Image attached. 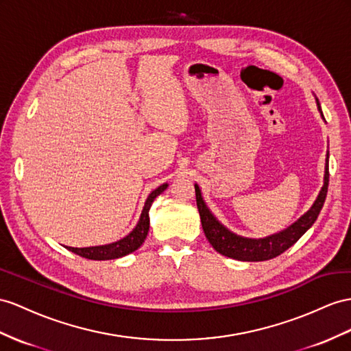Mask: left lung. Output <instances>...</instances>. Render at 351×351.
Listing matches in <instances>:
<instances>
[{
    "label": "left lung",
    "instance_id": "8db88e82",
    "mask_svg": "<svg viewBox=\"0 0 351 351\" xmlns=\"http://www.w3.org/2000/svg\"><path fill=\"white\" fill-rule=\"evenodd\" d=\"M317 105L322 112L319 101H317ZM328 184H329V163L326 160L325 184H323L322 191L317 197V200L311 206V209L289 228L278 232V234L269 236L265 239H258V240L236 236L234 232H231L226 227H222L221 223L213 218V215L209 212V209L206 208L199 186L195 185L194 186L195 202H197V208H199L204 236L209 240V243L213 246V249L217 250V252H219L223 256L239 259V261L255 263V261H267V259L276 258L280 254H283L285 250L289 249L292 245H295L296 241L301 239L304 232L313 226L314 221L317 219L319 213L323 208V203L326 200Z\"/></svg>",
    "mask_w": 351,
    "mask_h": 351
}]
</instances>
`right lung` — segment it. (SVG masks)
<instances>
[{"instance_id": "right-lung-1", "label": "right lung", "mask_w": 351, "mask_h": 351, "mask_svg": "<svg viewBox=\"0 0 351 351\" xmlns=\"http://www.w3.org/2000/svg\"><path fill=\"white\" fill-rule=\"evenodd\" d=\"M167 188V184L160 185L156 188L154 191L149 194V197L145 202V206H143V210L141 213V219L138 222V226L133 228L129 236H125L124 239L115 241V243L111 245H105V246H93V247H68V250L74 252L80 256L87 258V259H93V261H105V259H115V258H121L128 254H132L136 250L145 240L148 230H149V217L148 212L152 202L157 195H160Z\"/></svg>"}]
</instances>
